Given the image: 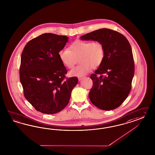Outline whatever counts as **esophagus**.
Returning <instances> with one entry per match:
<instances>
[{
	"mask_svg": "<svg viewBox=\"0 0 155 155\" xmlns=\"http://www.w3.org/2000/svg\"><path fill=\"white\" fill-rule=\"evenodd\" d=\"M83 78H84L83 77H78V80H79V81L82 80V79H83Z\"/></svg>",
	"mask_w": 155,
	"mask_h": 155,
	"instance_id": "obj_1",
	"label": "esophagus"
}]
</instances>
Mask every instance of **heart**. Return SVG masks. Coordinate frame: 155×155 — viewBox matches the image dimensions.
I'll list each match as a JSON object with an SVG mask.
<instances>
[{"instance_id":"1","label":"heart","mask_w":155,"mask_h":155,"mask_svg":"<svg viewBox=\"0 0 155 155\" xmlns=\"http://www.w3.org/2000/svg\"><path fill=\"white\" fill-rule=\"evenodd\" d=\"M61 63L67 68L74 66L79 58L80 65L70 71L71 76L82 77L89 73L93 68L96 69L101 65L104 58L103 44L98 41L77 40L72 42L68 49H62L58 53Z\"/></svg>"}]
</instances>
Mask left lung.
<instances>
[{
	"instance_id": "1",
	"label": "left lung",
	"mask_w": 155,
	"mask_h": 155,
	"mask_svg": "<svg viewBox=\"0 0 155 155\" xmlns=\"http://www.w3.org/2000/svg\"><path fill=\"white\" fill-rule=\"evenodd\" d=\"M80 38L99 41L104 49L102 64L90 75L93 82L89 94L90 101L103 110L117 108L130 93L134 75V61L130 43L121 33L107 28L99 29Z\"/></svg>"
}]
</instances>
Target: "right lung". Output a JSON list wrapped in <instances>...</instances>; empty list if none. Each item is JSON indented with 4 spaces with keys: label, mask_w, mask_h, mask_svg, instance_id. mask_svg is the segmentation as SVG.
<instances>
[{
    "label": "right lung",
    "mask_w": 155,
    "mask_h": 155,
    "mask_svg": "<svg viewBox=\"0 0 155 155\" xmlns=\"http://www.w3.org/2000/svg\"><path fill=\"white\" fill-rule=\"evenodd\" d=\"M68 37L44 33L26 44L21 57L20 80L25 98L37 111L47 114L65 107L78 78H65L67 70L58 53Z\"/></svg>",
    "instance_id": "1"
}]
</instances>
